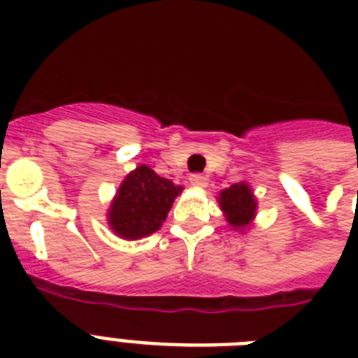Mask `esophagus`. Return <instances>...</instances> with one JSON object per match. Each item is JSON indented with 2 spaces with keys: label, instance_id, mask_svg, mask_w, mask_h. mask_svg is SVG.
Returning a JSON list of instances; mask_svg holds the SVG:
<instances>
[{
  "label": "esophagus",
  "instance_id": "obj_1",
  "mask_svg": "<svg viewBox=\"0 0 358 358\" xmlns=\"http://www.w3.org/2000/svg\"><path fill=\"white\" fill-rule=\"evenodd\" d=\"M189 182L193 187H199V189H204L208 185V178L206 176H202V174H193L189 178Z\"/></svg>",
  "mask_w": 358,
  "mask_h": 358
}]
</instances>
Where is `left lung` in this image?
Wrapping results in <instances>:
<instances>
[{
	"label": "left lung",
	"instance_id": "left-lung-1",
	"mask_svg": "<svg viewBox=\"0 0 358 358\" xmlns=\"http://www.w3.org/2000/svg\"><path fill=\"white\" fill-rule=\"evenodd\" d=\"M217 202L230 229L239 230V232L249 230L256 217L258 201L247 182H238L227 189L219 191Z\"/></svg>",
	"mask_w": 358,
	"mask_h": 358
}]
</instances>
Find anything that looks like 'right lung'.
Returning a JSON list of instances; mask_svg holds the SVG:
<instances>
[{"label": "right lung", "mask_w": 358, "mask_h": 358, "mask_svg": "<svg viewBox=\"0 0 358 358\" xmlns=\"http://www.w3.org/2000/svg\"><path fill=\"white\" fill-rule=\"evenodd\" d=\"M184 187L139 165L126 174L108 208V224L122 239H141L162 229Z\"/></svg>", "instance_id": "1"}]
</instances>
